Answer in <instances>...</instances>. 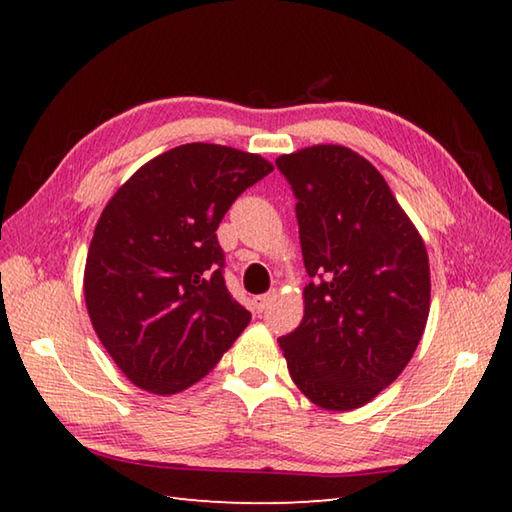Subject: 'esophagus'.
Listing matches in <instances>:
<instances>
[{
  "label": "esophagus",
  "instance_id": "obj_1",
  "mask_svg": "<svg viewBox=\"0 0 512 512\" xmlns=\"http://www.w3.org/2000/svg\"><path fill=\"white\" fill-rule=\"evenodd\" d=\"M273 297H275V292H266V295H257V297H253V306H255V310H257V312H264L268 303L273 301Z\"/></svg>",
  "mask_w": 512,
  "mask_h": 512
}]
</instances>
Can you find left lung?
Listing matches in <instances>:
<instances>
[{
  "label": "left lung",
  "instance_id": "1",
  "mask_svg": "<svg viewBox=\"0 0 512 512\" xmlns=\"http://www.w3.org/2000/svg\"><path fill=\"white\" fill-rule=\"evenodd\" d=\"M297 198L303 319L279 345L314 405L350 411L394 383L429 317L427 248L372 162L341 145L277 158Z\"/></svg>",
  "mask_w": 512,
  "mask_h": 512
}]
</instances>
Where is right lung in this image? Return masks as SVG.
<instances>
[{
    "label": "right lung",
    "mask_w": 512,
    "mask_h": 512,
    "mask_svg": "<svg viewBox=\"0 0 512 512\" xmlns=\"http://www.w3.org/2000/svg\"><path fill=\"white\" fill-rule=\"evenodd\" d=\"M270 171L257 154L189 143L149 160L107 202L85 262V306L136 387H191L244 332L250 312L226 290L215 231Z\"/></svg>",
    "instance_id": "add662e5"
}]
</instances>
